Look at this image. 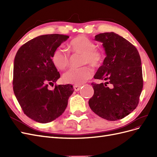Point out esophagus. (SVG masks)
<instances>
[{
  "mask_svg": "<svg viewBox=\"0 0 157 157\" xmlns=\"http://www.w3.org/2000/svg\"><path fill=\"white\" fill-rule=\"evenodd\" d=\"M73 87H74V89L75 91L77 92V91H78V90H80V88H81V86H79V85H74Z\"/></svg>",
  "mask_w": 157,
  "mask_h": 157,
  "instance_id": "esophagus-1",
  "label": "esophagus"
}]
</instances>
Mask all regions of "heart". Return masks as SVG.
<instances>
[{"instance_id": "obj_1", "label": "heart", "mask_w": 157, "mask_h": 157, "mask_svg": "<svg viewBox=\"0 0 157 157\" xmlns=\"http://www.w3.org/2000/svg\"><path fill=\"white\" fill-rule=\"evenodd\" d=\"M69 46L73 52L83 54V65L88 63L93 67H96L102 62L103 58L102 52L97 49L96 44L86 36H78L70 42ZM52 60L57 68L63 70L69 65V54L66 50L58 47L54 51ZM92 74V70L88 66L71 68L63 74V80L67 84L81 85L91 78Z\"/></svg>"}]
</instances>
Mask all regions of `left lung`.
I'll use <instances>...</instances> for the list:
<instances>
[{
  "mask_svg": "<svg viewBox=\"0 0 157 157\" xmlns=\"http://www.w3.org/2000/svg\"><path fill=\"white\" fill-rule=\"evenodd\" d=\"M95 40L101 42L106 57L94 77L107 82L92 83L94 94L89 99V106L104 119L120 120L139 103L143 88L139 52L129 41L113 32L97 35Z\"/></svg>",
  "mask_w": 157,
  "mask_h": 157,
  "instance_id": "8db88e82",
  "label": "left lung"
}]
</instances>
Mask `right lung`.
Wrapping results in <instances>:
<instances>
[{
    "mask_svg": "<svg viewBox=\"0 0 157 157\" xmlns=\"http://www.w3.org/2000/svg\"><path fill=\"white\" fill-rule=\"evenodd\" d=\"M69 38L59 34L35 37L22 45L14 58V94L24 113L36 122L48 123L61 116L74 92L69 84L48 88L60 77L52 54Z\"/></svg>",
    "mask_w": 157,
    "mask_h": 157,
    "instance_id": "1",
    "label": "right lung"
}]
</instances>
